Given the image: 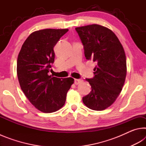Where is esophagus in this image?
Returning a JSON list of instances; mask_svg holds the SVG:
<instances>
[{"instance_id": "34e87169", "label": "esophagus", "mask_w": 146, "mask_h": 146, "mask_svg": "<svg viewBox=\"0 0 146 146\" xmlns=\"http://www.w3.org/2000/svg\"><path fill=\"white\" fill-rule=\"evenodd\" d=\"M82 82V80L80 79H75V81H74V83H75V85H77L78 84H80Z\"/></svg>"}]
</instances>
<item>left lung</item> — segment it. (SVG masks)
<instances>
[{
    "instance_id": "8db88e82",
    "label": "left lung",
    "mask_w": 146,
    "mask_h": 146,
    "mask_svg": "<svg viewBox=\"0 0 146 146\" xmlns=\"http://www.w3.org/2000/svg\"><path fill=\"white\" fill-rule=\"evenodd\" d=\"M84 49L87 60L97 64L94 76L86 80L91 92L82 98L91 110H105L120 95L127 73L126 57L117 36L106 27L92 24L75 28Z\"/></svg>"
}]
</instances>
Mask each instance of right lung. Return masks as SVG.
<instances>
[{
  "mask_svg": "<svg viewBox=\"0 0 146 146\" xmlns=\"http://www.w3.org/2000/svg\"><path fill=\"white\" fill-rule=\"evenodd\" d=\"M68 29H45L35 31L24 42L17 58V72L22 90L40 111L60 110L74 79L48 75L55 60L53 48Z\"/></svg>",
  "mask_w": 146,
  "mask_h": 146,
  "instance_id": "add662e5",
  "label": "right lung"
}]
</instances>
